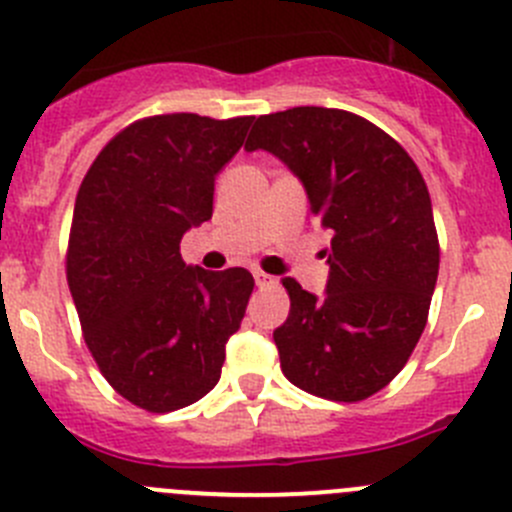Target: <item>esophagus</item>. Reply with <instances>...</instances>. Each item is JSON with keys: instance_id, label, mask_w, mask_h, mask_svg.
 Returning a JSON list of instances; mask_svg holds the SVG:
<instances>
[{"instance_id": "obj_1", "label": "esophagus", "mask_w": 512, "mask_h": 512, "mask_svg": "<svg viewBox=\"0 0 512 512\" xmlns=\"http://www.w3.org/2000/svg\"><path fill=\"white\" fill-rule=\"evenodd\" d=\"M253 281H256V286H259V289H266V286H274L276 284L274 276L264 274V271H253Z\"/></svg>"}]
</instances>
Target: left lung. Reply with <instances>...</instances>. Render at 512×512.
Masks as SVG:
<instances>
[{
  "label": "left lung",
  "mask_w": 512,
  "mask_h": 512,
  "mask_svg": "<svg viewBox=\"0 0 512 512\" xmlns=\"http://www.w3.org/2000/svg\"><path fill=\"white\" fill-rule=\"evenodd\" d=\"M269 150L304 183L332 231L326 294L284 279L291 311L274 332L281 372L304 392L359 402L387 387L427 324L440 243L425 178L382 128L334 107L261 115L246 150Z\"/></svg>",
  "instance_id": "left-lung-1"
}]
</instances>
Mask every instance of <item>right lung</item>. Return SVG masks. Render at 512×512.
Masks as SVG:
<instances>
[{"mask_svg": "<svg viewBox=\"0 0 512 512\" xmlns=\"http://www.w3.org/2000/svg\"><path fill=\"white\" fill-rule=\"evenodd\" d=\"M253 118L153 115L120 130L77 191L67 284L82 337L110 387L173 412L221 379L253 276L180 259V238L213 216V183Z\"/></svg>", "mask_w": 512, "mask_h": 512, "instance_id": "obj_1", "label": "right lung"}]
</instances>
